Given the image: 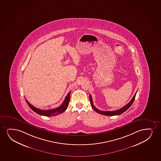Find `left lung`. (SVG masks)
Segmentation results:
<instances>
[{"label":"left lung","instance_id":"left-lung-1","mask_svg":"<svg viewBox=\"0 0 161 161\" xmlns=\"http://www.w3.org/2000/svg\"><path fill=\"white\" fill-rule=\"evenodd\" d=\"M136 94H134V96L131 100L127 104L125 105V107H123V108H122L119 109V110H117L111 111H101L100 110H99V109H97L96 108L94 107V104L93 103L92 96H91V94H90V103H91V106H92V108L93 109V110L95 111H96L97 113H99V114H102V115H105V116H115V115H121L122 113H124L125 111L129 109L130 107L132 105L134 101L135 98H136Z\"/></svg>","mask_w":161,"mask_h":161}]
</instances>
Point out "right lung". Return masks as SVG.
I'll return each instance as SVG.
<instances>
[{
    "label": "right lung",
    "mask_w": 161,
    "mask_h": 161,
    "mask_svg": "<svg viewBox=\"0 0 161 161\" xmlns=\"http://www.w3.org/2000/svg\"><path fill=\"white\" fill-rule=\"evenodd\" d=\"M70 92H69L68 94H67V96L65 98V100H64V102L61 106L58 107L56 109H51V110H44L38 109L31 104L26 99H25V101L28 105V106L30 107V108L32 110L34 111L35 113H37L39 115H42V116L50 117L53 116H56L60 114H62L67 109L69 105V101H70Z\"/></svg>",
    "instance_id": "obj_1"
}]
</instances>
